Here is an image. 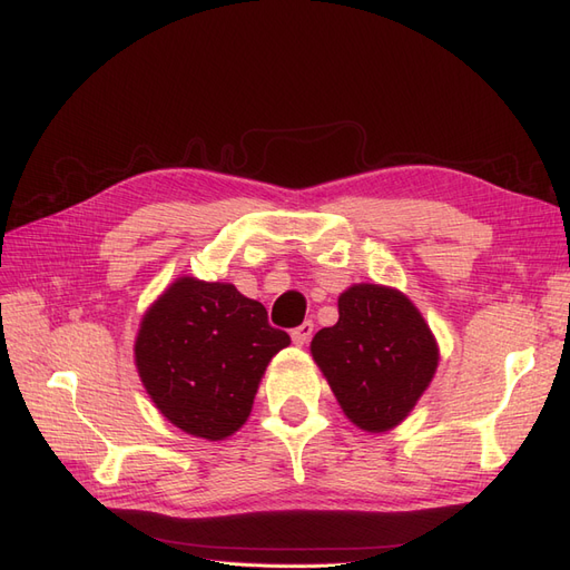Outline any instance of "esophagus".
Here are the masks:
<instances>
[{
  "label": "esophagus",
  "instance_id": "34e87169",
  "mask_svg": "<svg viewBox=\"0 0 570 570\" xmlns=\"http://www.w3.org/2000/svg\"><path fill=\"white\" fill-rule=\"evenodd\" d=\"M312 332H315V324L303 322L298 328H293L291 338H293V343H296V345H305L312 338Z\"/></svg>",
  "mask_w": 570,
  "mask_h": 570
}]
</instances>
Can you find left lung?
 Returning a JSON list of instances; mask_svg holds the SVG:
<instances>
[{"label": "left lung", "mask_w": 570, "mask_h": 570, "mask_svg": "<svg viewBox=\"0 0 570 570\" xmlns=\"http://www.w3.org/2000/svg\"><path fill=\"white\" fill-rule=\"evenodd\" d=\"M312 360L343 414L366 433L395 429L431 385L440 351L405 293L353 284L338 296V322L315 334Z\"/></svg>", "instance_id": "left-lung-1"}]
</instances>
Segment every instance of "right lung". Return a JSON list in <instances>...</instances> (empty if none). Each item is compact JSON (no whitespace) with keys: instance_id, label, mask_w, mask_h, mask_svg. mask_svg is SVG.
<instances>
[{"instance_id":"obj_1","label":"right lung","mask_w":570,"mask_h":570,"mask_svg":"<svg viewBox=\"0 0 570 570\" xmlns=\"http://www.w3.org/2000/svg\"><path fill=\"white\" fill-rule=\"evenodd\" d=\"M288 343L234 284L177 277L144 312L135 364L173 426L225 440L246 424L269 360Z\"/></svg>"}]
</instances>
